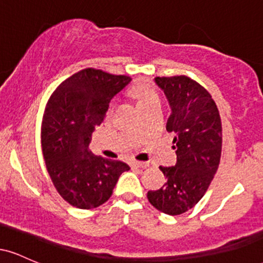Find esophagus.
Returning a JSON list of instances; mask_svg holds the SVG:
<instances>
[{
	"label": "esophagus",
	"instance_id": "esophagus-1",
	"mask_svg": "<svg viewBox=\"0 0 263 263\" xmlns=\"http://www.w3.org/2000/svg\"><path fill=\"white\" fill-rule=\"evenodd\" d=\"M148 165H149L148 162H140V161L132 162V167H135V168H147Z\"/></svg>",
	"mask_w": 263,
	"mask_h": 263
}]
</instances>
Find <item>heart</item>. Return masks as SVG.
I'll return each instance as SVG.
<instances>
[{
	"label": "heart",
	"instance_id": "1",
	"mask_svg": "<svg viewBox=\"0 0 263 263\" xmlns=\"http://www.w3.org/2000/svg\"><path fill=\"white\" fill-rule=\"evenodd\" d=\"M134 93L138 99V105L141 108L151 106V105H161V98H159L158 91L148 84H137L134 87Z\"/></svg>",
	"mask_w": 263,
	"mask_h": 263
}]
</instances>
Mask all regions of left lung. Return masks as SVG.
<instances>
[{
    "mask_svg": "<svg viewBox=\"0 0 263 263\" xmlns=\"http://www.w3.org/2000/svg\"><path fill=\"white\" fill-rule=\"evenodd\" d=\"M170 101L167 131L176 135L177 164L159 167L167 182L147 193L149 203L168 215H180L204 197L220 164L222 126L211 95L185 75L157 77Z\"/></svg>",
    "mask_w": 263,
    "mask_h": 263,
    "instance_id": "1",
    "label": "left lung"
}]
</instances>
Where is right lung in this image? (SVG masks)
<instances>
[{
	"label": "right lung",
	"instance_id": "add662e5",
	"mask_svg": "<svg viewBox=\"0 0 263 263\" xmlns=\"http://www.w3.org/2000/svg\"><path fill=\"white\" fill-rule=\"evenodd\" d=\"M129 81L126 75L86 68L63 81L45 105L41 127L45 167L60 197L75 208L100 206L110 199L119 177L129 170L126 163L89 151L111 99Z\"/></svg>",
	"mask_w": 263,
	"mask_h": 263
}]
</instances>
